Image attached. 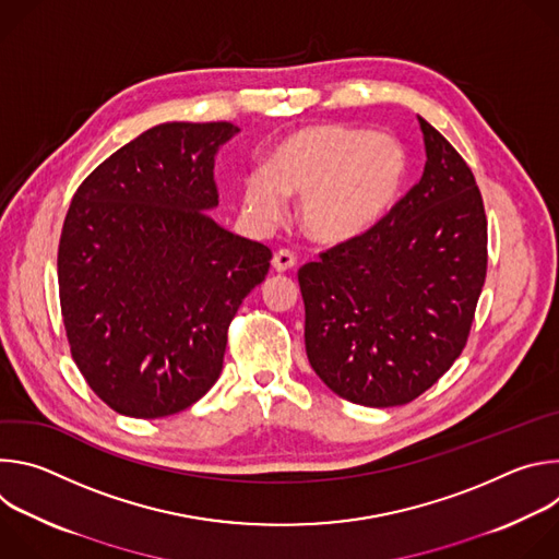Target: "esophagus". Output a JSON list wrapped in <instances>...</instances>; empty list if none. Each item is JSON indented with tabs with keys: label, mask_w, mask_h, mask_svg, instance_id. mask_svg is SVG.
<instances>
[{
	"label": "esophagus",
	"mask_w": 559,
	"mask_h": 559,
	"mask_svg": "<svg viewBox=\"0 0 559 559\" xmlns=\"http://www.w3.org/2000/svg\"><path fill=\"white\" fill-rule=\"evenodd\" d=\"M294 265H296V259H294V254L287 252V250H281V252H276V254L272 257V270L278 272V274L289 272Z\"/></svg>",
	"instance_id": "obj_1"
}]
</instances>
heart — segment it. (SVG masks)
Returning a JSON list of instances; mask_svg holds the SVG:
<instances>
[{"label":"heart","mask_w":559,"mask_h":559,"mask_svg":"<svg viewBox=\"0 0 559 559\" xmlns=\"http://www.w3.org/2000/svg\"><path fill=\"white\" fill-rule=\"evenodd\" d=\"M405 177V152L391 134L338 123L300 128L270 154L267 175L243 186V207L261 225L278 221L283 197H298V221L313 243L345 246L389 212Z\"/></svg>","instance_id":"obj_1"}]
</instances>
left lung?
I'll use <instances>...</instances> for the list:
<instances>
[{"label": "left lung", "instance_id": "8db88e82", "mask_svg": "<svg viewBox=\"0 0 559 559\" xmlns=\"http://www.w3.org/2000/svg\"><path fill=\"white\" fill-rule=\"evenodd\" d=\"M425 173L386 218L298 272L305 349L336 395L407 405L466 345L487 276V216L473 173L423 117Z\"/></svg>", "mask_w": 559, "mask_h": 559}]
</instances>
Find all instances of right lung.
I'll return each instance as SVG.
<instances>
[{
    "label": "right lung",
    "mask_w": 559,
    "mask_h": 559,
    "mask_svg": "<svg viewBox=\"0 0 559 559\" xmlns=\"http://www.w3.org/2000/svg\"><path fill=\"white\" fill-rule=\"evenodd\" d=\"M227 121L154 126L117 150L68 207L59 300L74 365L121 416L164 418L218 380L227 328L272 252L207 214Z\"/></svg>",
    "instance_id": "1"
}]
</instances>
